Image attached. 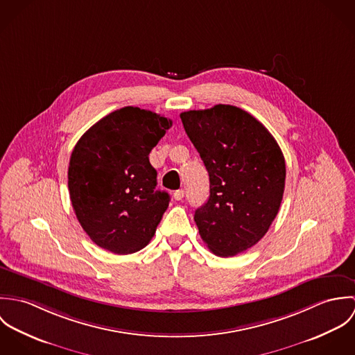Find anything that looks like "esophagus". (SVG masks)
<instances>
[{
  "instance_id": "esophagus-1",
  "label": "esophagus",
  "mask_w": 355,
  "mask_h": 355,
  "mask_svg": "<svg viewBox=\"0 0 355 355\" xmlns=\"http://www.w3.org/2000/svg\"><path fill=\"white\" fill-rule=\"evenodd\" d=\"M173 198H175L176 201H182V200L184 198V191H183V190H176V191L173 193Z\"/></svg>"
}]
</instances>
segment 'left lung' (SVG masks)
Wrapping results in <instances>:
<instances>
[{
  "instance_id": "1",
  "label": "left lung",
  "mask_w": 355,
  "mask_h": 355,
  "mask_svg": "<svg viewBox=\"0 0 355 355\" xmlns=\"http://www.w3.org/2000/svg\"><path fill=\"white\" fill-rule=\"evenodd\" d=\"M186 134L202 158L209 200L194 221L206 246L220 257L258 243L277 216L286 161L270 132L246 110L214 105L180 113Z\"/></svg>"
}]
</instances>
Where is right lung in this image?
Here are the masks:
<instances>
[{
  "label": "right lung",
  "instance_id": "right-lung-1",
  "mask_svg": "<svg viewBox=\"0 0 355 355\" xmlns=\"http://www.w3.org/2000/svg\"><path fill=\"white\" fill-rule=\"evenodd\" d=\"M172 125L152 110L125 106L102 117L75 145L68 166L75 214L102 249L132 254L149 245L169 205L155 191L149 154Z\"/></svg>",
  "mask_w": 355,
  "mask_h": 355
}]
</instances>
